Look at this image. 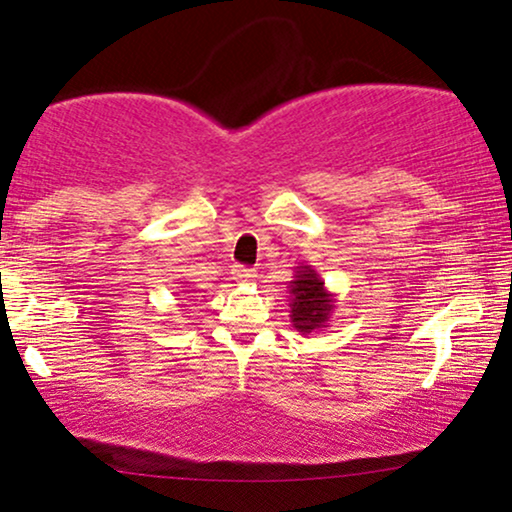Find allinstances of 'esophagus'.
<instances>
[{
  "instance_id": "1",
  "label": "esophagus",
  "mask_w": 512,
  "mask_h": 512,
  "mask_svg": "<svg viewBox=\"0 0 512 512\" xmlns=\"http://www.w3.org/2000/svg\"><path fill=\"white\" fill-rule=\"evenodd\" d=\"M233 277L237 279V282L249 284V282H254V279H256L258 275H256L254 268H242V265H235V268H233Z\"/></svg>"
}]
</instances>
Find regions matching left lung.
Segmentation results:
<instances>
[{
	"label": "left lung",
	"mask_w": 512,
	"mask_h": 512,
	"mask_svg": "<svg viewBox=\"0 0 512 512\" xmlns=\"http://www.w3.org/2000/svg\"><path fill=\"white\" fill-rule=\"evenodd\" d=\"M291 324L300 335H310L326 328L335 310V293L326 289L324 279L312 265L300 263L289 282Z\"/></svg>",
	"instance_id": "left-lung-1"
}]
</instances>
